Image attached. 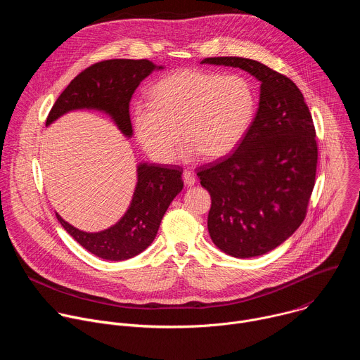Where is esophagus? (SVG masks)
Listing matches in <instances>:
<instances>
[{
	"label": "esophagus",
	"mask_w": 360,
	"mask_h": 360,
	"mask_svg": "<svg viewBox=\"0 0 360 360\" xmlns=\"http://www.w3.org/2000/svg\"><path fill=\"white\" fill-rule=\"evenodd\" d=\"M182 179H184V182H185L186 186H192V185L195 184V175H193V172H191V171H185L184 175H182Z\"/></svg>",
	"instance_id": "obj_1"
}]
</instances>
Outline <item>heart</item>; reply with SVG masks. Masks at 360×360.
Segmentation results:
<instances>
[{
	"label": "heart",
	"instance_id": "obj_1",
	"mask_svg": "<svg viewBox=\"0 0 360 360\" xmlns=\"http://www.w3.org/2000/svg\"><path fill=\"white\" fill-rule=\"evenodd\" d=\"M255 111L256 95L246 78L184 68L153 85L150 101L135 102L132 124L138 142L153 161L171 162L181 135L186 141L181 150L184 160L200 152L215 160L243 141Z\"/></svg>",
	"mask_w": 360,
	"mask_h": 360
}]
</instances>
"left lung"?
<instances>
[{
	"label": "left lung",
	"mask_w": 360,
	"mask_h": 360,
	"mask_svg": "<svg viewBox=\"0 0 360 360\" xmlns=\"http://www.w3.org/2000/svg\"><path fill=\"white\" fill-rule=\"evenodd\" d=\"M202 64L236 67L261 81L259 108L243 141L196 172L212 199L211 239L235 258H253L285 242L306 217L318 164L314 120L296 84L265 64L242 57Z\"/></svg>",
	"instance_id": "8db88e82"
}]
</instances>
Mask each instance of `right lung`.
<instances>
[{
	"label": "right lung",
	"instance_id": "right-lung-1",
	"mask_svg": "<svg viewBox=\"0 0 360 360\" xmlns=\"http://www.w3.org/2000/svg\"><path fill=\"white\" fill-rule=\"evenodd\" d=\"M148 60H105L79 72L51 108L45 125L72 110H99L110 114L125 136L132 135L129 101L153 70ZM138 182L125 215L111 228L89 233L57 219L88 252L107 261H125L145 250L155 239L164 214L182 191V168L141 164Z\"/></svg>",
	"mask_w": 360,
	"mask_h": 360
}]
</instances>
